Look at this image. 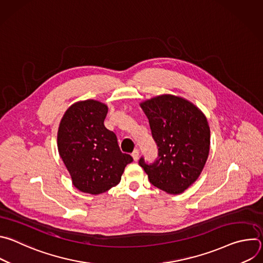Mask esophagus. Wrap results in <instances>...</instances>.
<instances>
[{
  "label": "esophagus",
  "instance_id": "esophagus-1",
  "mask_svg": "<svg viewBox=\"0 0 263 263\" xmlns=\"http://www.w3.org/2000/svg\"><path fill=\"white\" fill-rule=\"evenodd\" d=\"M132 157H133L134 161H137V160H138V158H139V152H138L137 148L134 149V152L132 153Z\"/></svg>",
  "mask_w": 263,
  "mask_h": 263
}]
</instances>
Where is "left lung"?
<instances>
[{
  "label": "left lung",
  "instance_id": "obj_1",
  "mask_svg": "<svg viewBox=\"0 0 263 263\" xmlns=\"http://www.w3.org/2000/svg\"><path fill=\"white\" fill-rule=\"evenodd\" d=\"M158 159L139 165L157 189L180 195L200 177L210 149V128L203 112L192 102L174 95H160L141 102Z\"/></svg>",
  "mask_w": 263,
  "mask_h": 263
}]
</instances>
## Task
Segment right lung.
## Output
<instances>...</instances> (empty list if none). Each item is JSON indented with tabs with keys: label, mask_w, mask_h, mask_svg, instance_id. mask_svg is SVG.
<instances>
[{
	"label": "right lung",
	"mask_w": 263,
	"mask_h": 263,
	"mask_svg": "<svg viewBox=\"0 0 263 263\" xmlns=\"http://www.w3.org/2000/svg\"><path fill=\"white\" fill-rule=\"evenodd\" d=\"M107 114L108 106L100 101H79L67 108L59 124V155L82 193L100 195L117 186L133 161L121 152L117 135L104 126Z\"/></svg>",
	"instance_id": "add662e5"
}]
</instances>
